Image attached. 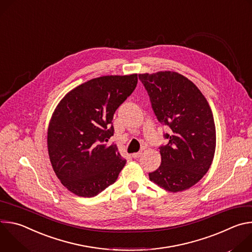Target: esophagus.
<instances>
[{
    "label": "esophagus",
    "instance_id": "esophagus-1",
    "mask_svg": "<svg viewBox=\"0 0 252 252\" xmlns=\"http://www.w3.org/2000/svg\"><path fill=\"white\" fill-rule=\"evenodd\" d=\"M131 156H132L133 158H138L141 156V153H140V152H139V153H134V154H132Z\"/></svg>",
    "mask_w": 252,
    "mask_h": 252
}]
</instances>
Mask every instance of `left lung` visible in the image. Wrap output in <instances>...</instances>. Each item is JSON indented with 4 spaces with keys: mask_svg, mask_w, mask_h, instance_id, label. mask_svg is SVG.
Returning <instances> with one entry per match:
<instances>
[{
    "mask_svg": "<svg viewBox=\"0 0 252 252\" xmlns=\"http://www.w3.org/2000/svg\"><path fill=\"white\" fill-rule=\"evenodd\" d=\"M158 120L168 126L166 146L160 148L161 163L150 179L170 192L189 189L209 169L217 147V132L208 101L185 76L164 70L139 74Z\"/></svg>",
    "mask_w": 252,
    "mask_h": 252,
    "instance_id": "obj_1",
    "label": "left lung"
}]
</instances>
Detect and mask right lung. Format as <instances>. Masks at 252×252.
<instances>
[{
  "mask_svg": "<svg viewBox=\"0 0 252 252\" xmlns=\"http://www.w3.org/2000/svg\"><path fill=\"white\" fill-rule=\"evenodd\" d=\"M137 75L103 76L69 91L58 103L48 127V152L62 185L82 197H93L113 185L126 160L114 134L118 107L134 91Z\"/></svg>",
  "mask_w": 252,
  "mask_h": 252,
  "instance_id": "1",
  "label": "right lung"
}]
</instances>
